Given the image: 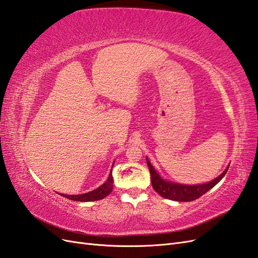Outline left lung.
<instances>
[{"label": "left lung", "instance_id": "1", "mask_svg": "<svg viewBox=\"0 0 258 258\" xmlns=\"http://www.w3.org/2000/svg\"><path fill=\"white\" fill-rule=\"evenodd\" d=\"M148 168L151 175V184L156 192L167 200L175 201V202H192L200 198L205 193H207L210 188H213L216 184L221 181L222 177L226 175L229 166L223 172L217 176L213 181L204 183V184H195V185H187V184H180L175 182H171L159 174V172L154 168L150 163L148 158H146Z\"/></svg>", "mask_w": 258, "mask_h": 258}]
</instances>
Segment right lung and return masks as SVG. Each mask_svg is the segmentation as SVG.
<instances>
[{
	"instance_id": "1",
	"label": "right lung",
	"mask_w": 258,
	"mask_h": 258,
	"mask_svg": "<svg viewBox=\"0 0 258 258\" xmlns=\"http://www.w3.org/2000/svg\"><path fill=\"white\" fill-rule=\"evenodd\" d=\"M114 164V163H113ZM113 168V166H112ZM112 171V169H111ZM112 189H113V176H112V172H110L108 180L105 181L101 186L98 188L91 190V192L85 193V194H79V195H68V194H61L63 197L69 198L71 201H76V202H92V201H99L102 200L105 196H108Z\"/></svg>"
}]
</instances>
